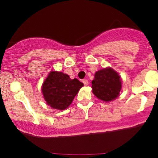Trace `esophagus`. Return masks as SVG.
I'll return each mask as SVG.
<instances>
[{
    "instance_id": "obj_1",
    "label": "esophagus",
    "mask_w": 158,
    "mask_h": 158,
    "mask_svg": "<svg viewBox=\"0 0 158 158\" xmlns=\"http://www.w3.org/2000/svg\"><path fill=\"white\" fill-rule=\"evenodd\" d=\"M82 82L84 83L85 85H88V81H87V79H83Z\"/></svg>"
}]
</instances>
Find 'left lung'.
Masks as SVG:
<instances>
[{"instance_id": "1", "label": "left lung", "mask_w": 158, "mask_h": 158, "mask_svg": "<svg viewBox=\"0 0 158 158\" xmlns=\"http://www.w3.org/2000/svg\"><path fill=\"white\" fill-rule=\"evenodd\" d=\"M121 80L119 75L112 68H104L95 73L92 81L93 93L104 102H110L120 94Z\"/></svg>"}]
</instances>
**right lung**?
I'll list each match as a JSON object with an SVG mask.
<instances>
[{
  "instance_id": "add662e5",
  "label": "right lung",
  "mask_w": 158,
  "mask_h": 158,
  "mask_svg": "<svg viewBox=\"0 0 158 158\" xmlns=\"http://www.w3.org/2000/svg\"><path fill=\"white\" fill-rule=\"evenodd\" d=\"M83 86L77 79H71L62 72L51 71L43 82L42 92L51 107L62 110L68 107Z\"/></svg>"
}]
</instances>
